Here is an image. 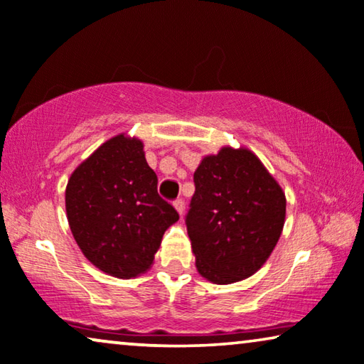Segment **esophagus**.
<instances>
[{
	"instance_id": "34e87169",
	"label": "esophagus",
	"mask_w": 364,
	"mask_h": 364,
	"mask_svg": "<svg viewBox=\"0 0 364 364\" xmlns=\"http://www.w3.org/2000/svg\"><path fill=\"white\" fill-rule=\"evenodd\" d=\"M173 207L177 208V212L181 213V215H183V200H182V198H177V200H173Z\"/></svg>"
}]
</instances>
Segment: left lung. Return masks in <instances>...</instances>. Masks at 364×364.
Listing matches in <instances>:
<instances>
[{
	"mask_svg": "<svg viewBox=\"0 0 364 364\" xmlns=\"http://www.w3.org/2000/svg\"><path fill=\"white\" fill-rule=\"evenodd\" d=\"M193 183L186 225L198 273L218 285L253 275L282 235V187L255 154L232 147L203 159Z\"/></svg>",
	"mask_w": 364,
	"mask_h": 364,
	"instance_id": "8db88e82",
	"label": "left lung"
}]
</instances>
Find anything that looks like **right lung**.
<instances>
[{
  "label": "right lung",
  "instance_id": "right-lung-1",
  "mask_svg": "<svg viewBox=\"0 0 364 364\" xmlns=\"http://www.w3.org/2000/svg\"><path fill=\"white\" fill-rule=\"evenodd\" d=\"M66 212L74 240L99 270L117 278L147 272L178 213L157 192L139 139L104 142L73 172Z\"/></svg>",
  "mask_w": 364,
  "mask_h": 364
}]
</instances>
